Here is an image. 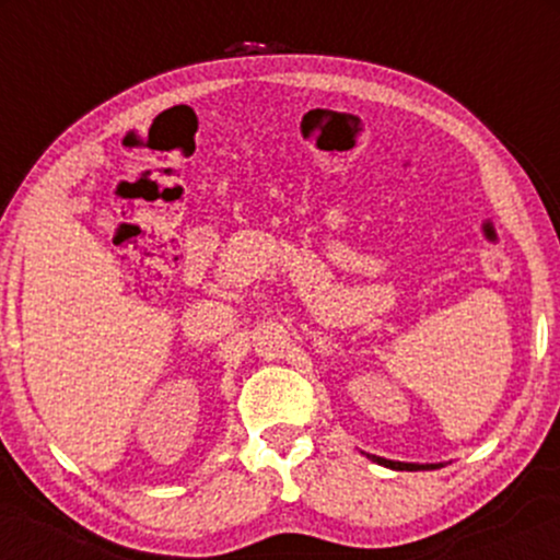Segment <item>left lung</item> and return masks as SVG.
<instances>
[{
  "mask_svg": "<svg viewBox=\"0 0 560 560\" xmlns=\"http://www.w3.org/2000/svg\"><path fill=\"white\" fill-rule=\"evenodd\" d=\"M371 460H376V464L387 466V468H395V471H423V468H440L436 464H400V460H387V458H376V455H369Z\"/></svg>",
  "mask_w": 560,
  "mask_h": 560,
  "instance_id": "left-lung-1",
  "label": "left lung"
}]
</instances>
